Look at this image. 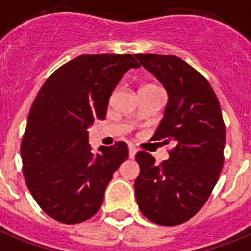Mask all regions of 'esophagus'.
Here are the masks:
<instances>
[{
    "mask_svg": "<svg viewBox=\"0 0 251 251\" xmlns=\"http://www.w3.org/2000/svg\"><path fill=\"white\" fill-rule=\"evenodd\" d=\"M128 149H129V158H134V156H136V152H137V149L134 148V146H132V145H129V148Z\"/></svg>",
    "mask_w": 251,
    "mask_h": 251,
    "instance_id": "34e87169",
    "label": "esophagus"
}]
</instances>
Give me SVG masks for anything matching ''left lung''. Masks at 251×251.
Returning <instances> with one entry per match:
<instances>
[{"instance_id": "8db88e82", "label": "left lung", "mask_w": 251, "mask_h": 251, "mask_svg": "<svg viewBox=\"0 0 251 251\" xmlns=\"http://www.w3.org/2000/svg\"><path fill=\"white\" fill-rule=\"evenodd\" d=\"M134 56L168 93L164 117L152 138L175 144L159 165L148 152H137L136 200L151 222L181 225L202 208L222 171V111L208 80L186 61L173 55Z\"/></svg>"}]
</instances>
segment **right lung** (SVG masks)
Wrapping results in <instances>:
<instances>
[{"label":"right lung","instance_id":"right-lung-1","mask_svg":"<svg viewBox=\"0 0 251 251\" xmlns=\"http://www.w3.org/2000/svg\"><path fill=\"white\" fill-rule=\"evenodd\" d=\"M140 68L132 55H82L50 75L29 111L22 141L23 173L46 214L66 225L100 209L128 146L88 144V128L105 119L109 99L124 73Z\"/></svg>","mask_w":251,"mask_h":251}]
</instances>
